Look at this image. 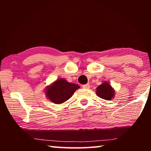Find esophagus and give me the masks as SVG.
Masks as SVG:
<instances>
[{
  "label": "esophagus",
  "instance_id": "obj_1",
  "mask_svg": "<svg viewBox=\"0 0 151 151\" xmlns=\"http://www.w3.org/2000/svg\"><path fill=\"white\" fill-rule=\"evenodd\" d=\"M83 87L85 89H88L89 88H90V85H89L88 84H86V85H83Z\"/></svg>",
  "mask_w": 151,
  "mask_h": 151
}]
</instances>
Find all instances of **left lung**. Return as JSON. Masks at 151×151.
Here are the masks:
<instances>
[{
	"instance_id": "left-lung-1",
	"label": "left lung",
	"mask_w": 151,
	"mask_h": 151,
	"mask_svg": "<svg viewBox=\"0 0 151 151\" xmlns=\"http://www.w3.org/2000/svg\"><path fill=\"white\" fill-rule=\"evenodd\" d=\"M96 95L106 101H111L115 95V91L110 85L109 82L104 81L101 85L97 86Z\"/></svg>"
}]
</instances>
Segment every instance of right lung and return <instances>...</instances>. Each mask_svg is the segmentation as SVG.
<instances>
[{
  "label": "right lung",
  "instance_id": "right-lung-1",
  "mask_svg": "<svg viewBox=\"0 0 151 151\" xmlns=\"http://www.w3.org/2000/svg\"><path fill=\"white\" fill-rule=\"evenodd\" d=\"M80 88L76 84L70 83L64 78H58L45 88L46 96L55 104H62L68 100L75 91Z\"/></svg>",
  "mask_w": 151,
  "mask_h": 151
}]
</instances>
